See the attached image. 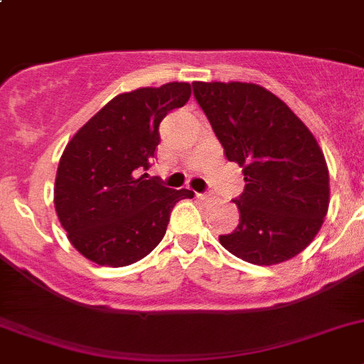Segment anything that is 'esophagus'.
Masks as SVG:
<instances>
[{"label":"esophagus","mask_w":364,"mask_h":364,"mask_svg":"<svg viewBox=\"0 0 364 364\" xmlns=\"http://www.w3.org/2000/svg\"><path fill=\"white\" fill-rule=\"evenodd\" d=\"M198 199H199V201H208V199H210V196H208V194H198Z\"/></svg>","instance_id":"esophagus-1"}]
</instances>
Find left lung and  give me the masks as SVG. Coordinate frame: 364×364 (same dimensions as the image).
Masks as SVG:
<instances>
[{"instance_id":"8db88e82","label":"left lung","mask_w":364,"mask_h":364,"mask_svg":"<svg viewBox=\"0 0 364 364\" xmlns=\"http://www.w3.org/2000/svg\"><path fill=\"white\" fill-rule=\"evenodd\" d=\"M192 88L225 156L243 168L247 183L234 199L237 228L219 235V243L259 267L292 259L312 243L328 212V166L316 137L259 85L194 81Z\"/></svg>"}]
</instances>
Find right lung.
Returning a JSON list of instances; mask_svg holds the SVG:
<instances>
[{
  "label": "right lung",
  "mask_w": 364,
  "mask_h": 364,
  "mask_svg": "<svg viewBox=\"0 0 364 364\" xmlns=\"http://www.w3.org/2000/svg\"><path fill=\"white\" fill-rule=\"evenodd\" d=\"M188 97L190 85L178 81L119 94L65 146L55 174V214L87 259L114 268L143 259L165 235L176 203L194 198L192 190L139 176L161 141V119Z\"/></svg>",
  "instance_id": "obj_1"
}]
</instances>
